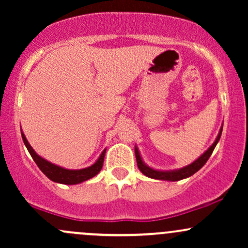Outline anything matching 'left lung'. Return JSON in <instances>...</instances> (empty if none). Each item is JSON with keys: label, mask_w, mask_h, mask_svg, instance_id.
<instances>
[{"label": "left lung", "mask_w": 248, "mask_h": 248, "mask_svg": "<svg viewBox=\"0 0 248 248\" xmlns=\"http://www.w3.org/2000/svg\"><path fill=\"white\" fill-rule=\"evenodd\" d=\"M221 132H223V126L220 127L219 129V133L216 138V140L210 146L209 149L206 152H204L201 156L192 162V163L187 164V166L179 168V169H173V170H160V169H154V168L149 167L148 164L144 163L143 158H142L140 150H139L138 146H135V157H136V162H138V167L140 169V171L143 173L144 176L149 178H154V179H160V181H169V182H176V181H181V179L187 178L190 176H192L193 173H196L201 169L204 164L206 163V161L209 160L210 156L213 150H215L216 146L220 140L221 136Z\"/></svg>", "instance_id": "obj_1"}]
</instances>
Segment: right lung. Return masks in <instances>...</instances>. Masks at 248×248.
Here are the masks:
<instances>
[{
  "label": "right lung",
  "mask_w": 248,
  "mask_h": 248,
  "mask_svg": "<svg viewBox=\"0 0 248 248\" xmlns=\"http://www.w3.org/2000/svg\"><path fill=\"white\" fill-rule=\"evenodd\" d=\"M22 139H23V142L27 147L28 152L30 153L31 157L33 158V161L36 162V164L38 166L39 169L42 170V172L46 176L47 178L51 179L52 182H56V183L61 184H67V186H75V184L82 183V182L87 181V179L94 177V176L98 175L100 172L102 164H104V158L105 154H106V149L102 150L100 156L98 157L92 166L84 168V169H66V168H62L61 166H57V164H53L49 162L45 158H43L42 156H39L33 148L30 146V143L28 142L27 138H25L24 133L22 132Z\"/></svg>",
  "instance_id": "1"
}]
</instances>
